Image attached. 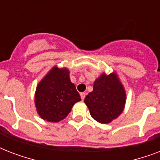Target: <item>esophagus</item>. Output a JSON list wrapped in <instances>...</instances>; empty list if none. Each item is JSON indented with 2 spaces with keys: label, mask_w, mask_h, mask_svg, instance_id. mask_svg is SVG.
Listing matches in <instances>:
<instances>
[{
  "label": "esophagus",
  "mask_w": 160,
  "mask_h": 160,
  "mask_svg": "<svg viewBox=\"0 0 160 160\" xmlns=\"http://www.w3.org/2000/svg\"><path fill=\"white\" fill-rule=\"evenodd\" d=\"M80 97H81V100H84L85 97V93L82 92V93H80Z\"/></svg>",
  "instance_id": "obj_1"
}]
</instances>
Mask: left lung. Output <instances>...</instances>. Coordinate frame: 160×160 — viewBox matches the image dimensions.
I'll list each match as a JSON object with an SVG mask.
<instances>
[{"label":"left lung","instance_id":"obj_1","mask_svg":"<svg viewBox=\"0 0 160 160\" xmlns=\"http://www.w3.org/2000/svg\"><path fill=\"white\" fill-rule=\"evenodd\" d=\"M84 101L93 119L100 124H109L124 110L126 92L116 73L104 72L95 80L93 91Z\"/></svg>","mask_w":160,"mask_h":160}]
</instances>
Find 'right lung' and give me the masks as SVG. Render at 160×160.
Wrapping results in <instances>:
<instances>
[{"mask_svg":"<svg viewBox=\"0 0 160 160\" xmlns=\"http://www.w3.org/2000/svg\"><path fill=\"white\" fill-rule=\"evenodd\" d=\"M67 68L52 67L36 86L35 105L41 119L59 122L67 116L73 105L80 101Z\"/></svg>","mask_w":160,"mask_h":160,"instance_id":"obj_1","label":"right lung"}]
</instances>
